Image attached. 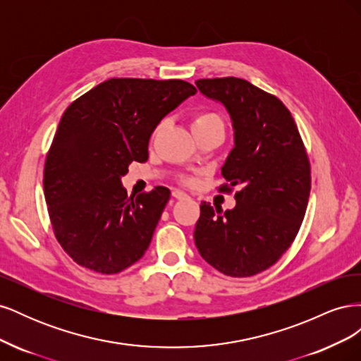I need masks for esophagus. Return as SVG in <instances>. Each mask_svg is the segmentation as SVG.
<instances>
[{"label":"esophagus","mask_w":361,"mask_h":361,"mask_svg":"<svg viewBox=\"0 0 361 361\" xmlns=\"http://www.w3.org/2000/svg\"><path fill=\"white\" fill-rule=\"evenodd\" d=\"M171 195H173V197H174V199H178V200H183V199H188V194H187V192H183V191H180V190H173Z\"/></svg>","instance_id":"obj_1"}]
</instances>
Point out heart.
Listing matches in <instances>:
<instances>
[{
  "mask_svg": "<svg viewBox=\"0 0 361 361\" xmlns=\"http://www.w3.org/2000/svg\"><path fill=\"white\" fill-rule=\"evenodd\" d=\"M215 123H223L220 116L215 113H199V114H195L191 120L192 129H200V128H206V126H211Z\"/></svg>",
  "mask_w": 361,
  "mask_h": 361,
  "instance_id": "b5f03b06",
  "label": "heart"
}]
</instances>
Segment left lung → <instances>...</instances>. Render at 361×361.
<instances>
[{"instance_id": "obj_1", "label": "left lung", "mask_w": 361, "mask_h": 361, "mask_svg": "<svg viewBox=\"0 0 361 361\" xmlns=\"http://www.w3.org/2000/svg\"><path fill=\"white\" fill-rule=\"evenodd\" d=\"M199 92L231 116L233 149L221 174L238 187L223 212L202 202L194 241L200 256L231 277H250L281 257L297 236L310 195V164L280 99L245 80H197Z\"/></svg>"}]
</instances>
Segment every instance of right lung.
Wrapping results in <instances>:
<instances>
[{
	"label": "right lung",
	"instance_id": "add662e5",
	"mask_svg": "<svg viewBox=\"0 0 361 361\" xmlns=\"http://www.w3.org/2000/svg\"><path fill=\"white\" fill-rule=\"evenodd\" d=\"M197 93L182 80L111 78L64 111L45 162L43 188L57 241L76 264L117 274L143 257L170 190L126 194L130 162L149 158L161 120Z\"/></svg>",
	"mask_w": 361,
	"mask_h": 361
}]
</instances>
